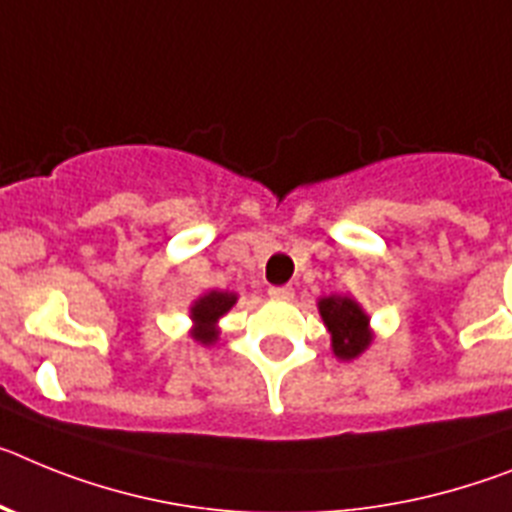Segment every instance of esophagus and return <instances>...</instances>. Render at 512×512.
Segmentation results:
<instances>
[{
  "mask_svg": "<svg viewBox=\"0 0 512 512\" xmlns=\"http://www.w3.org/2000/svg\"><path fill=\"white\" fill-rule=\"evenodd\" d=\"M268 293H270V299H275V301H291L293 299L291 286H273Z\"/></svg>",
  "mask_w": 512,
  "mask_h": 512,
  "instance_id": "esophagus-1",
  "label": "esophagus"
}]
</instances>
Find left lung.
Returning <instances> with one entry per match:
<instances>
[{"label": "left lung", "mask_w": 512, "mask_h": 512, "mask_svg": "<svg viewBox=\"0 0 512 512\" xmlns=\"http://www.w3.org/2000/svg\"><path fill=\"white\" fill-rule=\"evenodd\" d=\"M319 314L332 335V353L340 361H353L371 345L373 332L368 327V314L350 296H324L319 299Z\"/></svg>", "instance_id": "1"}]
</instances>
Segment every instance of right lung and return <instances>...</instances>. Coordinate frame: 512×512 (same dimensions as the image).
I'll use <instances>...</instances> for the list:
<instances>
[{
	"instance_id": "right-lung-1",
	"label": "right lung",
	"mask_w": 512,
	"mask_h": 512,
	"mask_svg": "<svg viewBox=\"0 0 512 512\" xmlns=\"http://www.w3.org/2000/svg\"><path fill=\"white\" fill-rule=\"evenodd\" d=\"M237 304V293L229 291H208L203 293L201 299L190 306V319L195 322L193 327V340H198L201 345H213L219 340V319L224 317L231 306Z\"/></svg>"
}]
</instances>
